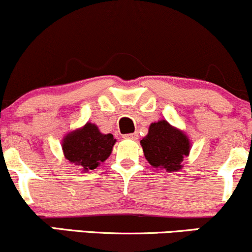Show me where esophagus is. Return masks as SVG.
<instances>
[{
  "instance_id": "obj_1",
  "label": "esophagus",
  "mask_w": 252,
  "mask_h": 252,
  "mask_svg": "<svg viewBox=\"0 0 252 252\" xmlns=\"http://www.w3.org/2000/svg\"><path fill=\"white\" fill-rule=\"evenodd\" d=\"M124 138H129V140H136L138 137L137 132H132V134H126L123 135Z\"/></svg>"
}]
</instances>
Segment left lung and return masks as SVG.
I'll list each match as a JSON object with an SVG mask.
<instances>
[{"instance_id": "left-lung-1", "label": "left lung", "mask_w": 252, "mask_h": 252, "mask_svg": "<svg viewBox=\"0 0 252 252\" xmlns=\"http://www.w3.org/2000/svg\"><path fill=\"white\" fill-rule=\"evenodd\" d=\"M141 146L153 167L164 168L169 173L180 169L182 160L189 153L187 136L167 121L150 124L148 135L141 140Z\"/></svg>"}]
</instances>
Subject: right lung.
<instances>
[{"mask_svg":"<svg viewBox=\"0 0 252 252\" xmlns=\"http://www.w3.org/2000/svg\"><path fill=\"white\" fill-rule=\"evenodd\" d=\"M116 140L111 134L104 135L97 126L86 123L82 129L71 132L63 142L65 158L72 163L82 166L83 170L96 169L111 154Z\"/></svg>","mask_w":252,"mask_h":252,"instance_id":"add662e5","label":"right lung"}]
</instances>
